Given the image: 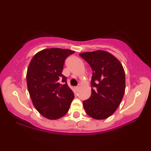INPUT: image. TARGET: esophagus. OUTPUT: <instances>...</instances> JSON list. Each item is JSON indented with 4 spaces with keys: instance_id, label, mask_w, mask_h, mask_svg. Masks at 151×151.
<instances>
[{
    "instance_id": "esophagus-1",
    "label": "esophagus",
    "mask_w": 151,
    "mask_h": 151,
    "mask_svg": "<svg viewBox=\"0 0 151 151\" xmlns=\"http://www.w3.org/2000/svg\"><path fill=\"white\" fill-rule=\"evenodd\" d=\"M74 88H75V89L76 90V91H78V89H79V86H75V87H74Z\"/></svg>"
}]
</instances>
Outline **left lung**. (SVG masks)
Here are the masks:
<instances>
[{
    "label": "left lung",
    "instance_id": "1",
    "mask_svg": "<svg viewBox=\"0 0 151 151\" xmlns=\"http://www.w3.org/2000/svg\"><path fill=\"white\" fill-rule=\"evenodd\" d=\"M93 70L91 95L83 101L86 114L96 119L110 117L120 104L125 91V73L118 60L102 50L79 54Z\"/></svg>",
    "mask_w": 151,
    "mask_h": 151
}]
</instances>
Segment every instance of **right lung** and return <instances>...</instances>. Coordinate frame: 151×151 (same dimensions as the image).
I'll use <instances>...</instances> for the list:
<instances>
[{
	"label": "right lung",
	"mask_w": 151,
	"mask_h": 151,
	"mask_svg": "<svg viewBox=\"0 0 151 151\" xmlns=\"http://www.w3.org/2000/svg\"><path fill=\"white\" fill-rule=\"evenodd\" d=\"M74 52L66 49H45L35 54L29 65V93L36 110L47 119L63 117L73 100V92L62 72L65 59ZM60 81L64 85L59 83Z\"/></svg>",
	"instance_id": "add662e5"
}]
</instances>
